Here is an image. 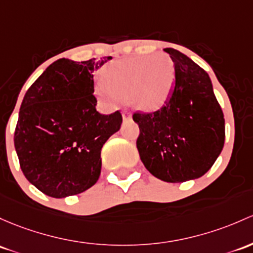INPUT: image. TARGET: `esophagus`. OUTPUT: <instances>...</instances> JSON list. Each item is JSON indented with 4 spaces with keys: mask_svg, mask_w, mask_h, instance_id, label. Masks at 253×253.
Here are the masks:
<instances>
[{
    "mask_svg": "<svg viewBox=\"0 0 253 253\" xmlns=\"http://www.w3.org/2000/svg\"><path fill=\"white\" fill-rule=\"evenodd\" d=\"M122 118H124V120H129L131 119V113L127 110H124L122 111Z\"/></svg>",
    "mask_w": 253,
    "mask_h": 253,
    "instance_id": "1",
    "label": "esophagus"
}]
</instances>
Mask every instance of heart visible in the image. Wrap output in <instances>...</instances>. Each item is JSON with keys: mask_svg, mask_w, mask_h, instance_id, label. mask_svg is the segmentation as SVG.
Masks as SVG:
<instances>
[{"mask_svg": "<svg viewBox=\"0 0 253 253\" xmlns=\"http://www.w3.org/2000/svg\"><path fill=\"white\" fill-rule=\"evenodd\" d=\"M175 68L166 54L115 60L100 71L95 93L108 105L120 99L143 111H156L167 103L173 91Z\"/></svg>", "mask_w": 253, "mask_h": 253, "instance_id": "obj_1", "label": "heart"}]
</instances>
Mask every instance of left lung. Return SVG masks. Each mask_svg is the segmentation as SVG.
Listing matches in <instances>:
<instances>
[{"instance_id":"1","label":"left lung","mask_w":253,"mask_h":253,"mask_svg":"<svg viewBox=\"0 0 253 253\" xmlns=\"http://www.w3.org/2000/svg\"><path fill=\"white\" fill-rule=\"evenodd\" d=\"M175 68L173 91L153 113H134L137 149L145 169L159 179L182 183L212 167L224 145V115L209 74L190 58L166 48Z\"/></svg>"}]
</instances>
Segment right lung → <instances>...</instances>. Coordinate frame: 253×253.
Returning <instances> with one entry per match:
<instances>
[{
  "label": "right lung",
  "mask_w": 253,
  "mask_h": 253,
  "mask_svg": "<svg viewBox=\"0 0 253 253\" xmlns=\"http://www.w3.org/2000/svg\"><path fill=\"white\" fill-rule=\"evenodd\" d=\"M110 59L55 60L24 95L15 151L26 179L46 195H76L99 178L103 145L122 124L119 110L95 109L93 73Z\"/></svg>",
  "instance_id": "right-lung-1"
}]
</instances>
